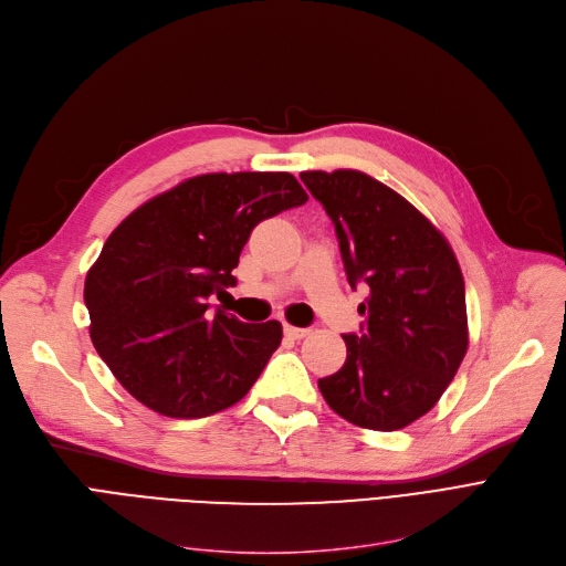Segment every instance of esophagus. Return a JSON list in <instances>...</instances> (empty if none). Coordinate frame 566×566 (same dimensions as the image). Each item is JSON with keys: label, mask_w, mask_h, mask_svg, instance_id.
Masks as SVG:
<instances>
[{"label": "esophagus", "mask_w": 566, "mask_h": 566, "mask_svg": "<svg viewBox=\"0 0 566 566\" xmlns=\"http://www.w3.org/2000/svg\"><path fill=\"white\" fill-rule=\"evenodd\" d=\"M284 335L291 337V339H303V337L310 335V331H307V328H295V325L284 323Z\"/></svg>", "instance_id": "34e87169"}]
</instances>
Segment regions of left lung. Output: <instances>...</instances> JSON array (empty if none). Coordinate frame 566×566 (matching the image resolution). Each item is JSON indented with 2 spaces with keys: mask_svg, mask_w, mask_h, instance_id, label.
Masks as SVG:
<instances>
[{
  "mask_svg": "<svg viewBox=\"0 0 566 566\" xmlns=\"http://www.w3.org/2000/svg\"><path fill=\"white\" fill-rule=\"evenodd\" d=\"M333 220L346 277L369 286L358 335H344L346 363L318 378L344 420L397 431L427 415L468 350L465 284L444 235L392 188L355 171H303Z\"/></svg>",
  "mask_w": 566,
  "mask_h": 566,
  "instance_id": "obj_1",
  "label": "left lung"
}]
</instances>
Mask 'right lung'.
Wrapping results in <instances>:
<instances>
[{
  "mask_svg": "<svg viewBox=\"0 0 566 566\" xmlns=\"http://www.w3.org/2000/svg\"><path fill=\"white\" fill-rule=\"evenodd\" d=\"M307 192L289 171L201 174L118 224L84 280L88 335L116 380L167 418L241 401L282 342V323L208 312L252 229Z\"/></svg>",
  "mask_w": 566,
  "mask_h": 566,
  "instance_id": "right-lung-1",
  "label": "right lung"
}]
</instances>
